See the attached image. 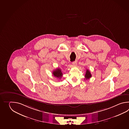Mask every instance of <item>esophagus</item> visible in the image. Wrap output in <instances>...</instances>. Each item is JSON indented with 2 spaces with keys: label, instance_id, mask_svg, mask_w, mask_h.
I'll return each mask as SVG.
<instances>
[{
  "label": "esophagus",
  "instance_id": "esophagus-1",
  "mask_svg": "<svg viewBox=\"0 0 129 129\" xmlns=\"http://www.w3.org/2000/svg\"><path fill=\"white\" fill-rule=\"evenodd\" d=\"M72 66H76L77 65V61H74L72 63Z\"/></svg>",
  "mask_w": 129,
  "mask_h": 129
}]
</instances>
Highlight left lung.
<instances>
[{"instance_id":"left-lung-1","label":"left lung","mask_w":129,"mask_h":129,"mask_svg":"<svg viewBox=\"0 0 129 129\" xmlns=\"http://www.w3.org/2000/svg\"><path fill=\"white\" fill-rule=\"evenodd\" d=\"M92 77V75L91 74L90 72L88 70H87L86 71V74L85 75V79H84L88 80L90 78Z\"/></svg>"}]
</instances>
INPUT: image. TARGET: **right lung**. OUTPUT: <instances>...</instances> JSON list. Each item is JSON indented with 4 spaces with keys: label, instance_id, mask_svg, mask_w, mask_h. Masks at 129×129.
Returning a JSON list of instances; mask_svg holds the SVG:
<instances>
[{
    "label": "right lung",
    "instance_id": "obj_1",
    "mask_svg": "<svg viewBox=\"0 0 129 129\" xmlns=\"http://www.w3.org/2000/svg\"><path fill=\"white\" fill-rule=\"evenodd\" d=\"M52 74L55 77H57L59 79H60L63 76L62 72L60 68H57L54 71H53L52 72Z\"/></svg>",
    "mask_w": 129,
    "mask_h": 129
}]
</instances>
